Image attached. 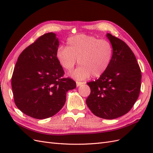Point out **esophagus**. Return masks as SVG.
I'll use <instances>...</instances> for the list:
<instances>
[{"label":"esophagus","instance_id":"34e87169","mask_svg":"<svg viewBox=\"0 0 153 153\" xmlns=\"http://www.w3.org/2000/svg\"><path fill=\"white\" fill-rule=\"evenodd\" d=\"M83 83V82H78V81H77L76 82V85H77V87H78V86H80L81 85H82Z\"/></svg>","mask_w":153,"mask_h":153}]
</instances>
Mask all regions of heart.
<instances>
[{
  "label": "heart",
  "instance_id": "1",
  "mask_svg": "<svg viewBox=\"0 0 153 153\" xmlns=\"http://www.w3.org/2000/svg\"><path fill=\"white\" fill-rule=\"evenodd\" d=\"M113 55L110 42L87 35H77L67 40V47H58L56 57L64 70L74 69L77 60L80 66L71 76L77 79H85L91 75L101 76L108 69Z\"/></svg>",
  "mask_w": 153,
  "mask_h": 153
}]
</instances>
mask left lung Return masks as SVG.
Wrapping results in <instances>:
<instances>
[{
  "label": "left lung",
  "instance_id": "left-lung-1",
  "mask_svg": "<svg viewBox=\"0 0 153 153\" xmlns=\"http://www.w3.org/2000/svg\"><path fill=\"white\" fill-rule=\"evenodd\" d=\"M106 36L113 47L111 62L98 79L87 83L91 93L86 103L95 116L111 120L126 114L134 105L140 92L141 72L128 45L110 33Z\"/></svg>",
  "mask_w": 153,
  "mask_h": 153
}]
</instances>
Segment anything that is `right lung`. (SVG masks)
Masks as SVG:
<instances>
[{
	"mask_svg": "<svg viewBox=\"0 0 153 153\" xmlns=\"http://www.w3.org/2000/svg\"><path fill=\"white\" fill-rule=\"evenodd\" d=\"M59 41L54 33L39 37L19 54L12 76L14 102L31 118L45 119L60 111L66 93L76 87L56 57Z\"/></svg>",
	"mask_w": 153,
	"mask_h": 153,
	"instance_id": "right-lung-1",
	"label": "right lung"
}]
</instances>
